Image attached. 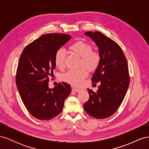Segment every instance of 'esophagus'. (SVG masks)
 I'll return each mask as SVG.
<instances>
[{
	"label": "esophagus",
	"instance_id": "obj_1",
	"mask_svg": "<svg viewBox=\"0 0 149 149\" xmlns=\"http://www.w3.org/2000/svg\"><path fill=\"white\" fill-rule=\"evenodd\" d=\"M72 90H73V91H75V92H79L81 89H79V88H76L73 87V88H72Z\"/></svg>",
	"mask_w": 149,
	"mask_h": 149
}]
</instances>
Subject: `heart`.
Returning a JSON list of instances; mask_svg holds the SVG:
<instances>
[{
    "mask_svg": "<svg viewBox=\"0 0 149 149\" xmlns=\"http://www.w3.org/2000/svg\"><path fill=\"white\" fill-rule=\"evenodd\" d=\"M71 52L81 58L79 66H84L89 71L96 70L100 65L101 56L100 53L93 51L91 45L83 41H78L72 44L70 47ZM55 66L63 69L65 66V52L64 49H59L56 52L54 58ZM85 68L77 70H69L62 76L65 81L72 85H81L83 79L87 76L88 71Z\"/></svg>",
    "mask_w": 149,
    "mask_h": 149,
    "instance_id": "1",
    "label": "heart"
}]
</instances>
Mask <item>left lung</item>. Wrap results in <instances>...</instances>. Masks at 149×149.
Returning <instances> with one entry per match:
<instances>
[{
    "label": "left lung",
    "mask_w": 149,
    "mask_h": 149,
    "mask_svg": "<svg viewBox=\"0 0 149 149\" xmlns=\"http://www.w3.org/2000/svg\"><path fill=\"white\" fill-rule=\"evenodd\" d=\"M96 44L100 65L93 74V83H101L95 93L88 90L89 98L84 109L89 116L105 119L115 113L123 101L130 83L127 59L119 45L100 31L84 33Z\"/></svg>",
    "instance_id": "8db88e82"
}]
</instances>
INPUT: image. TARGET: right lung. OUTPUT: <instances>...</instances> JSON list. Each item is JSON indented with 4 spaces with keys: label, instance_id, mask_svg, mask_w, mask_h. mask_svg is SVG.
Returning <instances> with one entry per match:
<instances>
[{
    "label": "right lung",
    "instance_id": "add662e5",
    "mask_svg": "<svg viewBox=\"0 0 149 149\" xmlns=\"http://www.w3.org/2000/svg\"><path fill=\"white\" fill-rule=\"evenodd\" d=\"M63 33L43 35L26 46L18 63L16 85L30 114L40 120H49L59 114L71 91L66 83L49 88V78L55 68L56 52L70 40Z\"/></svg>",
    "mask_w": 149,
    "mask_h": 149
}]
</instances>
